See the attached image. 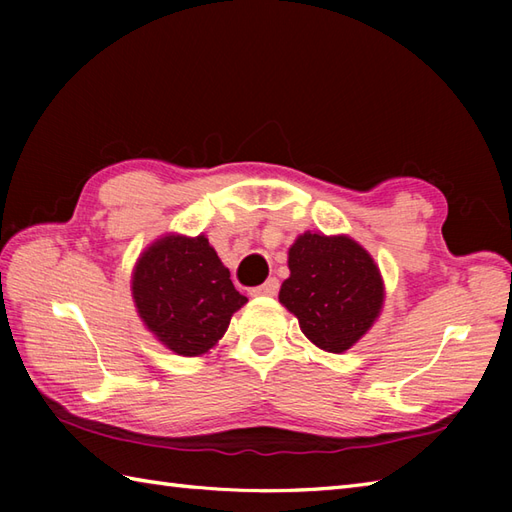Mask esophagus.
Here are the masks:
<instances>
[{
    "instance_id": "1",
    "label": "esophagus",
    "mask_w": 512,
    "mask_h": 512,
    "mask_svg": "<svg viewBox=\"0 0 512 512\" xmlns=\"http://www.w3.org/2000/svg\"><path fill=\"white\" fill-rule=\"evenodd\" d=\"M277 292H279V279L270 277L266 284L250 290V295H253V297H273V295H277Z\"/></svg>"
}]
</instances>
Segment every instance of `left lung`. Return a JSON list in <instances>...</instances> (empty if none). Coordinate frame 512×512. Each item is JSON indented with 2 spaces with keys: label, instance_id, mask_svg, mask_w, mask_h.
<instances>
[{
  "label": "left lung",
  "instance_id": "obj_1",
  "mask_svg": "<svg viewBox=\"0 0 512 512\" xmlns=\"http://www.w3.org/2000/svg\"><path fill=\"white\" fill-rule=\"evenodd\" d=\"M288 268L279 301L321 350L341 354L372 328L383 306V279L354 239L303 233L288 250Z\"/></svg>",
  "mask_w": 512,
  "mask_h": 512
}]
</instances>
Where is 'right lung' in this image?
<instances>
[{"label":"right lung","instance_id":"right-lung-1","mask_svg":"<svg viewBox=\"0 0 512 512\" xmlns=\"http://www.w3.org/2000/svg\"><path fill=\"white\" fill-rule=\"evenodd\" d=\"M132 292L140 319L180 356L209 352L248 301L204 235H167L149 246L136 264Z\"/></svg>","mask_w":512,"mask_h":512}]
</instances>
